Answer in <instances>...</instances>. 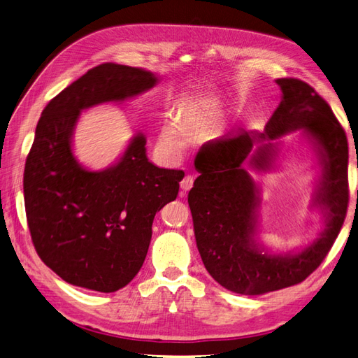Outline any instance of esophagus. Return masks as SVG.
<instances>
[{"mask_svg":"<svg viewBox=\"0 0 358 358\" xmlns=\"http://www.w3.org/2000/svg\"><path fill=\"white\" fill-rule=\"evenodd\" d=\"M193 182H194L193 176H185V177L181 180V182H180V185H181V194L187 193V192L193 187Z\"/></svg>","mask_w":358,"mask_h":358,"instance_id":"1","label":"esophagus"}]
</instances>
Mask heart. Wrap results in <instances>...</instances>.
I'll return each mask as SVG.
<instances>
[{
  "label": "heart",
  "instance_id": "obj_1",
  "mask_svg": "<svg viewBox=\"0 0 358 358\" xmlns=\"http://www.w3.org/2000/svg\"><path fill=\"white\" fill-rule=\"evenodd\" d=\"M159 143L164 149L171 150V152L181 148V145H182L181 134L173 122H165L162 126L161 134H159Z\"/></svg>",
  "mask_w": 358,
  "mask_h": 358
}]
</instances>
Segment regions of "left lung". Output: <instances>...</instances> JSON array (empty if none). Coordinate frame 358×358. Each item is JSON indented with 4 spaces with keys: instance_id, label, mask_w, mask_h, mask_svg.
Listing matches in <instances>:
<instances>
[{
    "instance_id": "8db88e82",
    "label": "left lung",
    "mask_w": 358,
    "mask_h": 358,
    "mask_svg": "<svg viewBox=\"0 0 358 358\" xmlns=\"http://www.w3.org/2000/svg\"><path fill=\"white\" fill-rule=\"evenodd\" d=\"M282 90L265 130L225 134L201 146L194 166L200 176L189 193L194 237L201 262L217 284L243 294L282 289L319 268L329 253L348 206V142L331 106L299 79H276ZM295 129L318 153L322 168L314 206L325 217L320 237L299 252L271 254L257 241L258 188L245 169H270L277 138Z\"/></svg>"
}]
</instances>
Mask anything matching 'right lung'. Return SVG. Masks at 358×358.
I'll return each mask as SVG.
<instances>
[{"label":"right lung","instance_id":"obj_1","mask_svg":"<svg viewBox=\"0 0 358 358\" xmlns=\"http://www.w3.org/2000/svg\"><path fill=\"white\" fill-rule=\"evenodd\" d=\"M157 83L148 70L105 63L42 111L24 165L27 225L42 262L71 285L99 292L126 287L146 259L155 215L177 199L184 173L153 165L142 133L102 171L85 168L73 153L83 110L124 102Z\"/></svg>","mask_w":358,"mask_h":358}]
</instances>
